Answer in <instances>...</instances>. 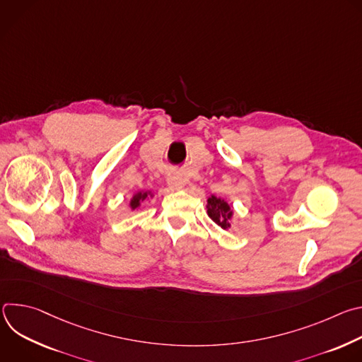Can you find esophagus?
<instances>
[{"instance_id":"34e87169","label":"esophagus","mask_w":362,"mask_h":362,"mask_svg":"<svg viewBox=\"0 0 362 362\" xmlns=\"http://www.w3.org/2000/svg\"><path fill=\"white\" fill-rule=\"evenodd\" d=\"M168 186L172 190H177V189H180L183 186V179L177 173H170L168 176Z\"/></svg>"}]
</instances>
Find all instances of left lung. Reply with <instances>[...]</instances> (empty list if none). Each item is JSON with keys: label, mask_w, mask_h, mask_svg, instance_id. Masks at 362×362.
Here are the masks:
<instances>
[{"label": "left lung", "mask_w": 362, "mask_h": 362, "mask_svg": "<svg viewBox=\"0 0 362 362\" xmlns=\"http://www.w3.org/2000/svg\"><path fill=\"white\" fill-rule=\"evenodd\" d=\"M208 215L209 218L219 225L222 229H229L230 228V219L233 216V211L230 208V204H228V202H225L221 197L216 196H211L208 199Z\"/></svg>", "instance_id": "8db88e82"}]
</instances>
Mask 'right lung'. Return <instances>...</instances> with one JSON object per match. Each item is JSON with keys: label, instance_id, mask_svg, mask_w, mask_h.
<instances>
[{"label": "right lung", "instance_id": "obj_1", "mask_svg": "<svg viewBox=\"0 0 362 362\" xmlns=\"http://www.w3.org/2000/svg\"><path fill=\"white\" fill-rule=\"evenodd\" d=\"M148 196H153V193L150 192V190H141V192H137V193H134L133 194V197H132V200H130V208H132V211H134L136 208H139V206L141 204V202H144Z\"/></svg>", "mask_w": 362, "mask_h": 362}]
</instances>
